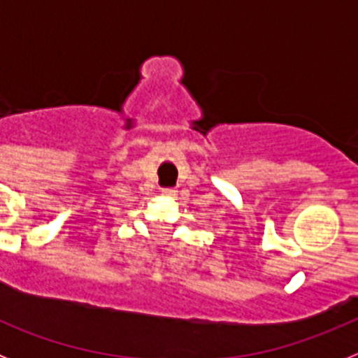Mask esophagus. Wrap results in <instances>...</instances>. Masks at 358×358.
Segmentation results:
<instances>
[{
    "mask_svg": "<svg viewBox=\"0 0 358 358\" xmlns=\"http://www.w3.org/2000/svg\"><path fill=\"white\" fill-rule=\"evenodd\" d=\"M163 197H169V199H173L177 195V189L176 188H163Z\"/></svg>",
    "mask_w": 358,
    "mask_h": 358,
    "instance_id": "34e87169",
    "label": "esophagus"
}]
</instances>
